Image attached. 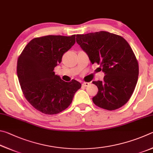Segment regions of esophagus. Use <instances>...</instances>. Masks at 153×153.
Listing matches in <instances>:
<instances>
[{"label": "esophagus", "mask_w": 153, "mask_h": 153, "mask_svg": "<svg viewBox=\"0 0 153 153\" xmlns=\"http://www.w3.org/2000/svg\"><path fill=\"white\" fill-rule=\"evenodd\" d=\"M89 85V82H84L82 84V87H87Z\"/></svg>", "instance_id": "obj_1"}]
</instances>
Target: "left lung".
<instances>
[{
	"instance_id": "1",
	"label": "left lung",
	"mask_w": 153,
	"mask_h": 153,
	"mask_svg": "<svg viewBox=\"0 0 153 153\" xmlns=\"http://www.w3.org/2000/svg\"><path fill=\"white\" fill-rule=\"evenodd\" d=\"M76 42L91 64L105 72L103 81H93L98 88L93 97L96 105L112 111L120 108L132 96L138 81V60L124 37L108 31L76 35Z\"/></svg>"
}]
</instances>
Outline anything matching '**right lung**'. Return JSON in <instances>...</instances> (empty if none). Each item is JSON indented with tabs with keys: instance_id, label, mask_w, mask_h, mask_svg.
I'll list each match as a JSON object with an SVG mask.
<instances>
[{
	"instance_id": "1",
	"label": "right lung",
	"mask_w": 153,
	"mask_h": 153,
	"mask_svg": "<svg viewBox=\"0 0 153 153\" xmlns=\"http://www.w3.org/2000/svg\"><path fill=\"white\" fill-rule=\"evenodd\" d=\"M74 43L75 35L36 37L19 56L17 72L21 90L27 101L43 114L53 115L64 111L81 87L76 80L65 82L53 72Z\"/></svg>"
}]
</instances>
